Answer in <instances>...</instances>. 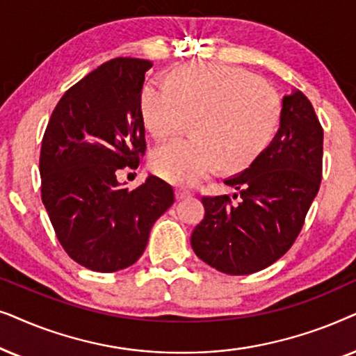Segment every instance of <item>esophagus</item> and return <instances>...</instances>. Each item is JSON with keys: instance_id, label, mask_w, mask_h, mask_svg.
<instances>
[{"instance_id": "1", "label": "esophagus", "mask_w": 356, "mask_h": 356, "mask_svg": "<svg viewBox=\"0 0 356 356\" xmlns=\"http://www.w3.org/2000/svg\"><path fill=\"white\" fill-rule=\"evenodd\" d=\"M187 197H191V192L184 191V188H175V198H177V200H184V198Z\"/></svg>"}]
</instances>
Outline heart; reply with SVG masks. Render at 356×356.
<instances>
[{"label": "heart", "instance_id": "obj_1", "mask_svg": "<svg viewBox=\"0 0 356 356\" xmlns=\"http://www.w3.org/2000/svg\"><path fill=\"white\" fill-rule=\"evenodd\" d=\"M164 84L141 89L146 131L163 141L181 134L188 122L192 136L151 153V170L164 181L188 186L216 168L241 172L273 141L282 106L257 76L220 63H186L170 70Z\"/></svg>", "mask_w": 356, "mask_h": 356}]
</instances>
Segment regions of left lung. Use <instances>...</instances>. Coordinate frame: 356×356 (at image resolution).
<instances>
[{"instance_id":"8db88e82","label":"left lung","mask_w":356,"mask_h":356,"mask_svg":"<svg viewBox=\"0 0 356 356\" xmlns=\"http://www.w3.org/2000/svg\"><path fill=\"white\" fill-rule=\"evenodd\" d=\"M322 143L314 107L295 89L283 97L280 129L268 148L225 181L241 200L202 198L205 216L192 233L193 252L227 275L255 273L277 262L295 243L319 191Z\"/></svg>"}]
</instances>
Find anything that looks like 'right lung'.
<instances>
[{
    "instance_id": "right-lung-1",
    "label": "right lung",
    "mask_w": 356,
    "mask_h": 356,
    "mask_svg": "<svg viewBox=\"0 0 356 356\" xmlns=\"http://www.w3.org/2000/svg\"><path fill=\"white\" fill-rule=\"evenodd\" d=\"M151 66L113 58L91 71L63 94L42 140V202L66 254L94 272L134 265L174 203L172 187L154 175L135 191L117 181L145 154L140 96Z\"/></svg>"
}]
</instances>
